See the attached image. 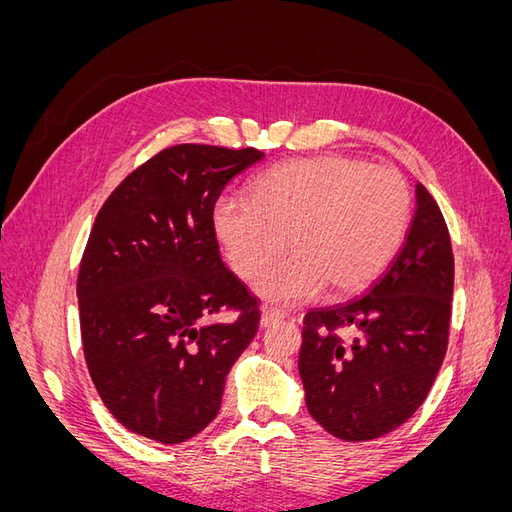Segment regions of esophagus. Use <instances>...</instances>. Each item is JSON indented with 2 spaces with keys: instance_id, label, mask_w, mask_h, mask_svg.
<instances>
[{
  "instance_id": "obj_1",
  "label": "esophagus",
  "mask_w": 512,
  "mask_h": 512,
  "mask_svg": "<svg viewBox=\"0 0 512 512\" xmlns=\"http://www.w3.org/2000/svg\"><path fill=\"white\" fill-rule=\"evenodd\" d=\"M282 320H284V312H280V309H275V307H265L260 314V327L269 329V327H273V324L282 322Z\"/></svg>"
}]
</instances>
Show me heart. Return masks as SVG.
Returning a JSON list of instances; mask_svg holds the SVG:
<instances>
[{"instance_id": "heart-1", "label": "heart", "mask_w": 512, "mask_h": 512, "mask_svg": "<svg viewBox=\"0 0 512 512\" xmlns=\"http://www.w3.org/2000/svg\"><path fill=\"white\" fill-rule=\"evenodd\" d=\"M412 194L391 168L320 156L275 164L250 196H222L211 226L230 269L252 280L288 245L294 250L256 282L258 297L280 305L374 284L406 241Z\"/></svg>"}]
</instances>
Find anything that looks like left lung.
Returning <instances> with one entry per match:
<instances>
[{"label":"left lung","instance_id":"left-lung-1","mask_svg":"<svg viewBox=\"0 0 512 512\" xmlns=\"http://www.w3.org/2000/svg\"><path fill=\"white\" fill-rule=\"evenodd\" d=\"M455 262L442 211L416 183V209L391 267L363 297L305 314V404L331 436H384L421 408L444 361ZM350 330L348 343L337 330Z\"/></svg>","mask_w":512,"mask_h":512}]
</instances>
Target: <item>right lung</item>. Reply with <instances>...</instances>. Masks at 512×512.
Masks as SVG:
<instances>
[{
	"label": "right lung",
	"mask_w": 512,
	"mask_h": 512,
	"mask_svg": "<svg viewBox=\"0 0 512 512\" xmlns=\"http://www.w3.org/2000/svg\"><path fill=\"white\" fill-rule=\"evenodd\" d=\"M258 149L177 145L106 198L79 269L89 376L117 421L179 444L220 412L230 367L258 331V301L226 269L211 211ZM235 308L238 318L214 316Z\"/></svg>",
	"instance_id": "obj_1"
}]
</instances>
